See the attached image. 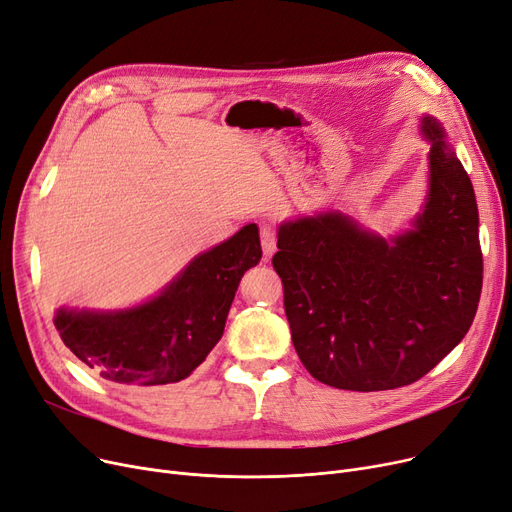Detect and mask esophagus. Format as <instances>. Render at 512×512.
<instances>
[{"mask_svg":"<svg viewBox=\"0 0 512 512\" xmlns=\"http://www.w3.org/2000/svg\"><path fill=\"white\" fill-rule=\"evenodd\" d=\"M261 247H263V255L270 257L276 251V230L272 224H263L261 226Z\"/></svg>","mask_w":512,"mask_h":512,"instance_id":"obj_1","label":"esophagus"}]
</instances>
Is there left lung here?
<instances>
[{
	"mask_svg": "<svg viewBox=\"0 0 512 512\" xmlns=\"http://www.w3.org/2000/svg\"><path fill=\"white\" fill-rule=\"evenodd\" d=\"M429 196L414 230L385 240L339 211L286 221L272 257L299 360L316 381L387 391L433 370L469 332L483 284L469 173L437 119Z\"/></svg>",
	"mask_w": 512,
	"mask_h": 512,
	"instance_id": "1",
	"label": "left lung"
}]
</instances>
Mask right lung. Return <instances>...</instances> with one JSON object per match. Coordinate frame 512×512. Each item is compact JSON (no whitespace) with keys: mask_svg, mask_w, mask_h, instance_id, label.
Listing matches in <instances>:
<instances>
[{"mask_svg":"<svg viewBox=\"0 0 512 512\" xmlns=\"http://www.w3.org/2000/svg\"><path fill=\"white\" fill-rule=\"evenodd\" d=\"M259 259V230L249 224L194 257L159 297L106 314L58 309L54 326L64 345L106 381L131 387L180 383L224 335L238 282Z\"/></svg>","mask_w":512,"mask_h":512,"instance_id":"add662e5","label":"right lung"}]
</instances>
